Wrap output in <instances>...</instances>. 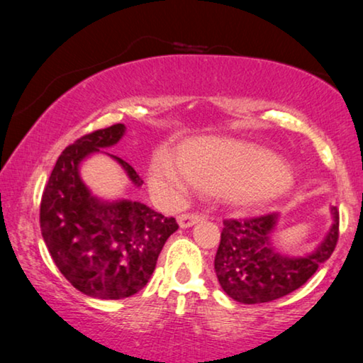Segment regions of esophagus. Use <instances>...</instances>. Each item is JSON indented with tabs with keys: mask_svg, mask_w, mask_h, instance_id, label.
Returning a JSON list of instances; mask_svg holds the SVG:
<instances>
[{
	"mask_svg": "<svg viewBox=\"0 0 363 363\" xmlns=\"http://www.w3.org/2000/svg\"><path fill=\"white\" fill-rule=\"evenodd\" d=\"M201 220H203V215H200V213H185V215L178 216V225L182 228H190Z\"/></svg>",
	"mask_w": 363,
	"mask_h": 363,
	"instance_id": "esophagus-1",
	"label": "esophagus"
}]
</instances>
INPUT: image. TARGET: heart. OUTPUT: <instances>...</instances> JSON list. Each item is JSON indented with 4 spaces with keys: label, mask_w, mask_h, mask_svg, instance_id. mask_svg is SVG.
<instances>
[{
    "label": "heart",
    "mask_w": 363,
    "mask_h": 363,
    "mask_svg": "<svg viewBox=\"0 0 363 363\" xmlns=\"http://www.w3.org/2000/svg\"><path fill=\"white\" fill-rule=\"evenodd\" d=\"M180 163L183 171L167 152L152 162L150 185L167 200H178L191 180L235 205L256 206L279 195L289 180L286 167L264 148L223 138L188 143Z\"/></svg>",
    "instance_id": "b5f03b06"
}]
</instances>
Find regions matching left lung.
<instances>
[{
    "instance_id": "left-lung-1",
    "label": "left lung",
    "mask_w": 363,
    "mask_h": 363,
    "mask_svg": "<svg viewBox=\"0 0 363 363\" xmlns=\"http://www.w3.org/2000/svg\"><path fill=\"white\" fill-rule=\"evenodd\" d=\"M334 225L319 250L306 257H286L271 245L277 215L223 221L221 241L215 256L218 281L231 299L242 304L271 302L304 286L339 241V211L332 208Z\"/></svg>"
}]
</instances>
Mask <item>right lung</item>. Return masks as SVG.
Masks as SVG:
<instances>
[{
  "instance_id": "1",
  "label": "right lung",
  "mask_w": 363,
  "mask_h": 363,
  "mask_svg": "<svg viewBox=\"0 0 363 363\" xmlns=\"http://www.w3.org/2000/svg\"><path fill=\"white\" fill-rule=\"evenodd\" d=\"M125 133L123 123L99 128L64 148L44 186L39 210L41 233L62 276L86 296L123 299L147 286L163 245L178 230L175 218L138 201L102 203L79 177L89 153L111 147ZM113 157V155H112ZM135 186L143 180L113 157Z\"/></svg>"
}]
</instances>
